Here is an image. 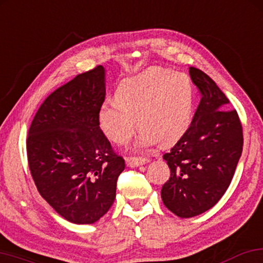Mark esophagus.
Wrapping results in <instances>:
<instances>
[{
  "instance_id": "esophagus-1",
  "label": "esophagus",
  "mask_w": 263,
  "mask_h": 263,
  "mask_svg": "<svg viewBox=\"0 0 263 263\" xmlns=\"http://www.w3.org/2000/svg\"><path fill=\"white\" fill-rule=\"evenodd\" d=\"M146 162H147V159L141 158V157H127V158H125V163H127V165L130 166V168L145 164Z\"/></svg>"
}]
</instances>
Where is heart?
Here are the masks:
<instances>
[{
  "label": "heart",
  "mask_w": 263,
  "mask_h": 263,
  "mask_svg": "<svg viewBox=\"0 0 263 263\" xmlns=\"http://www.w3.org/2000/svg\"><path fill=\"white\" fill-rule=\"evenodd\" d=\"M116 101L102 102L98 119L101 130L117 145H127L138 125V147L159 142L170 146L189 130L194 112V88L186 74L149 67L122 81Z\"/></svg>",
  "instance_id": "heart-1"
}]
</instances>
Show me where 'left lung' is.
<instances>
[{
    "instance_id": "left-lung-1",
    "label": "left lung",
    "mask_w": 263,
    "mask_h": 263,
    "mask_svg": "<svg viewBox=\"0 0 263 263\" xmlns=\"http://www.w3.org/2000/svg\"><path fill=\"white\" fill-rule=\"evenodd\" d=\"M200 101L189 130L163 155L170 177L162 199L180 217H193L213 208L233 179L243 151V127L238 112L202 70L190 67Z\"/></svg>"
}]
</instances>
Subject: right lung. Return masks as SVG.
Masks as SVG:
<instances>
[{"label": "right lung", "instance_id": "obj_1", "mask_svg": "<svg viewBox=\"0 0 263 263\" xmlns=\"http://www.w3.org/2000/svg\"><path fill=\"white\" fill-rule=\"evenodd\" d=\"M105 95L99 65L50 93L27 134V162L37 191L73 223H94L107 213L125 168L99 124Z\"/></svg>", "mask_w": 263, "mask_h": 263}]
</instances>
